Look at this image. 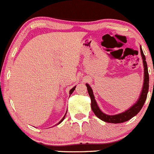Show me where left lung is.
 Listing matches in <instances>:
<instances>
[{"label":"left lung","instance_id":"1","mask_svg":"<svg viewBox=\"0 0 154 154\" xmlns=\"http://www.w3.org/2000/svg\"><path fill=\"white\" fill-rule=\"evenodd\" d=\"M140 53H141L142 58H143L144 66V82L143 89H142L141 94H140V97L137 100V101L132 106H131L128 110L115 115H108L106 114H104L103 112H101V110L99 109L98 106H97L96 100H95V97H94L92 88H91L89 84H86L89 95H90L91 98V108H92V110L93 111L94 114L103 121L110 123H124V122L128 121L132 117H134L135 115H137L140 112V111L141 110V109L143 108L145 100L147 98V95H148V89H149V75H148V66H147L146 61H145V57L144 55L143 50H142L141 46H140Z\"/></svg>","mask_w":154,"mask_h":154}]
</instances>
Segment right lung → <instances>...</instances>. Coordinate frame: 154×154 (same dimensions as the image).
<instances>
[{"label": "right lung", "mask_w": 154, "mask_h": 154, "mask_svg": "<svg viewBox=\"0 0 154 154\" xmlns=\"http://www.w3.org/2000/svg\"><path fill=\"white\" fill-rule=\"evenodd\" d=\"M75 87H73V88H72V89H71V90H70V95H71V94H72V92H73V91L74 90H75ZM66 114H67V113H66ZM65 115H64V116L63 117V118H62V120H60V121H59V123H58V124H59V123H62V121H63V120H64V117H65ZM58 124H57V125H58Z\"/></svg>", "instance_id": "obj_1"}]
</instances>
